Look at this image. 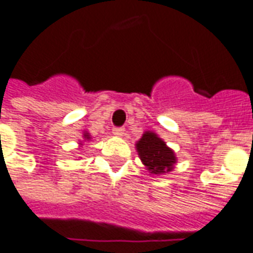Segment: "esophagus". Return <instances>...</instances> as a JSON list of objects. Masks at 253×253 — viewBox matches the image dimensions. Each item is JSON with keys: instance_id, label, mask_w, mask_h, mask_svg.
Wrapping results in <instances>:
<instances>
[{"instance_id": "34e87169", "label": "esophagus", "mask_w": 253, "mask_h": 253, "mask_svg": "<svg viewBox=\"0 0 253 253\" xmlns=\"http://www.w3.org/2000/svg\"><path fill=\"white\" fill-rule=\"evenodd\" d=\"M113 134L115 135V136H123V134H125V128H122V127H115V128H113Z\"/></svg>"}]
</instances>
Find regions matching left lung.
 <instances>
[{
    "mask_svg": "<svg viewBox=\"0 0 253 253\" xmlns=\"http://www.w3.org/2000/svg\"><path fill=\"white\" fill-rule=\"evenodd\" d=\"M136 151L146 169L154 175L172 171L176 163L175 152L152 131H146L136 142Z\"/></svg>",
    "mask_w": 253,
    "mask_h": 253,
    "instance_id": "1",
    "label": "left lung"
}]
</instances>
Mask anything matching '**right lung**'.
Instances as JSON below:
<instances>
[{
  "instance_id": "add662e5",
  "label": "right lung",
  "mask_w": 253,
  "mask_h": 253,
  "mask_svg": "<svg viewBox=\"0 0 253 253\" xmlns=\"http://www.w3.org/2000/svg\"><path fill=\"white\" fill-rule=\"evenodd\" d=\"M84 140H90V139H91V136H90V134H88V132H84Z\"/></svg>"
}]
</instances>
